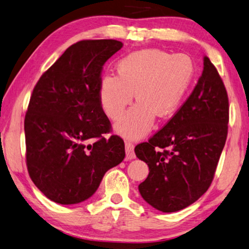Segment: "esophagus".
<instances>
[{"instance_id": "esophagus-1", "label": "esophagus", "mask_w": 249, "mask_h": 249, "mask_svg": "<svg viewBox=\"0 0 249 249\" xmlns=\"http://www.w3.org/2000/svg\"><path fill=\"white\" fill-rule=\"evenodd\" d=\"M134 158H136V154H134V145L131 142H125V159L127 160H132Z\"/></svg>"}]
</instances>
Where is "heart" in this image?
Instances as JSON below:
<instances>
[{
    "label": "heart",
    "mask_w": 249,
    "mask_h": 249,
    "mask_svg": "<svg viewBox=\"0 0 249 249\" xmlns=\"http://www.w3.org/2000/svg\"><path fill=\"white\" fill-rule=\"evenodd\" d=\"M194 64L185 54L143 50L125 56L117 65V76L100 79L99 100L110 119L116 120L133 99L139 103L117 122L116 130L138 139L151 129L154 118L177 111L194 77Z\"/></svg>",
    "instance_id": "heart-1"
}]
</instances>
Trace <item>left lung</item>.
Wrapping results in <instances>:
<instances>
[{
  "instance_id": "1",
  "label": "left lung",
  "mask_w": 249,
  "mask_h": 249,
  "mask_svg": "<svg viewBox=\"0 0 249 249\" xmlns=\"http://www.w3.org/2000/svg\"><path fill=\"white\" fill-rule=\"evenodd\" d=\"M196 86L164 127L134 148L149 166L139 185L146 203L164 213L185 209L214 178L230 119L226 88L207 56Z\"/></svg>"
}]
</instances>
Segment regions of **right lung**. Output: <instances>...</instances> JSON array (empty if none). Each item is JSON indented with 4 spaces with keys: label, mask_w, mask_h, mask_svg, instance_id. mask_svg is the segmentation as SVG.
<instances>
[{
    "label": "right lung",
    "mask_w": 249,
    "mask_h": 249,
    "mask_svg": "<svg viewBox=\"0 0 249 249\" xmlns=\"http://www.w3.org/2000/svg\"><path fill=\"white\" fill-rule=\"evenodd\" d=\"M116 39L69 46L40 76L24 120L28 174L58 204H77L96 192L105 173L124 159V142L108 139L111 124L99 100L104 65L121 50Z\"/></svg>",
    "instance_id": "right-lung-1"
}]
</instances>
